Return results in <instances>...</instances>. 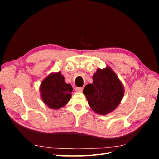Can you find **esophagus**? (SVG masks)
<instances>
[{
	"label": "esophagus",
	"instance_id": "34e87169",
	"mask_svg": "<svg viewBox=\"0 0 159 159\" xmlns=\"http://www.w3.org/2000/svg\"><path fill=\"white\" fill-rule=\"evenodd\" d=\"M75 91H77V92H82L83 88H76Z\"/></svg>",
	"mask_w": 159,
	"mask_h": 159
}]
</instances>
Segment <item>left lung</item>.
Listing matches in <instances>:
<instances>
[{
  "label": "left lung",
  "instance_id": "obj_1",
  "mask_svg": "<svg viewBox=\"0 0 159 159\" xmlns=\"http://www.w3.org/2000/svg\"><path fill=\"white\" fill-rule=\"evenodd\" d=\"M91 109L99 115H107L116 109L124 96V87L114 71L107 66L98 68L93 75V84L83 91Z\"/></svg>",
  "mask_w": 159,
  "mask_h": 159
}]
</instances>
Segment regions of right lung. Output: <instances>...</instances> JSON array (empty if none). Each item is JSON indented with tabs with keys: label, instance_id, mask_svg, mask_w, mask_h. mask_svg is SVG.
Listing matches in <instances>:
<instances>
[{
	"label": "right lung",
	"instance_id": "add662e5",
	"mask_svg": "<svg viewBox=\"0 0 159 159\" xmlns=\"http://www.w3.org/2000/svg\"><path fill=\"white\" fill-rule=\"evenodd\" d=\"M73 88L65 82L60 71L51 73L42 80L40 86L42 101L50 109L64 107L71 98Z\"/></svg>",
	"mask_w": 159,
	"mask_h": 159
}]
</instances>
